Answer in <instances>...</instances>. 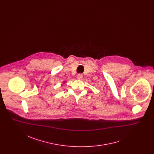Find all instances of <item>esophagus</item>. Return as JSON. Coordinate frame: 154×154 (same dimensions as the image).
<instances>
[{"mask_svg":"<svg viewBox=\"0 0 154 154\" xmlns=\"http://www.w3.org/2000/svg\"><path fill=\"white\" fill-rule=\"evenodd\" d=\"M82 77H83V75L82 74H79L77 76V78L78 80H81L82 79Z\"/></svg>","mask_w":154,"mask_h":154,"instance_id":"1","label":"esophagus"}]
</instances>
